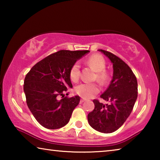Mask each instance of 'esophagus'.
<instances>
[{"instance_id": "obj_1", "label": "esophagus", "mask_w": 160, "mask_h": 160, "mask_svg": "<svg viewBox=\"0 0 160 160\" xmlns=\"http://www.w3.org/2000/svg\"><path fill=\"white\" fill-rule=\"evenodd\" d=\"M85 102V99H80V103H83V102Z\"/></svg>"}]
</instances>
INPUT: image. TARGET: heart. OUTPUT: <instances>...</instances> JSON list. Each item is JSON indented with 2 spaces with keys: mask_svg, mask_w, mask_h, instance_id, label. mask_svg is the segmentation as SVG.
<instances>
[{
  "mask_svg": "<svg viewBox=\"0 0 160 160\" xmlns=\"http://www.w3.org/2000/svg\"><path fill=\"white\" fill-rule=\"evenodd\" d=\"M87 63L97 72V78L104 82L108 79V74L105 71L106 62L102 56L94 54L88 59ZM80 64L75 63L70 70V78L72 81H77L80 77ZM76 93L85 99H90L99 92V87L94 83H81L75 88Z\"/></svg>",
  "mask_w": 160,
  "mask_h": 160,
  "instance_id": "1",
  "label": "heart"
}]
</instances>
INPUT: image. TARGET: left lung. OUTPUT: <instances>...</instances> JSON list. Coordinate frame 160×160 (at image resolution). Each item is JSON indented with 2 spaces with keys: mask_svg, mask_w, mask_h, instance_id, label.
Segmentation results:
<instances>
[{
  "mask_svg": "<svg viewBox=\"0 0 160 160\" xmlns=\"http://www.w3.org/2000/svg\"><path fill=\"white\" fill-rule=\"evenodd\" d=\"M113 64V78L100 97L109 104L94 99V109L88 113V123L96 131L111 133L123 125L131 114L138 97V82L132 70L120 58L99 49Z\"/></svg>",
  "mask_w": 160,
  "mask_h": 160,
  "instance_id": "left-lung-1",
  "label": "left lung"
}]
</instances>
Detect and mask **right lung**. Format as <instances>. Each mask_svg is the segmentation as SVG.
<instances>
[{"label":"right lung","instance_id":"add662e5","mask_svg":"<svg viewBox=\"0 0 160 160\" xmlns=\"http://www.w3.org/2000/svg\"><path fill=\"white\" fill-rule=\"evenodd\" d=\"M90 51L61 50L38 62L26 75L24 92L36 120L48 129L62 128L69 122L80 97H64L72 88L70 70ZM63 97L60 99L61 96Z\"/></svg>","mask_w":160,"mask_h":160}]
</instances>
